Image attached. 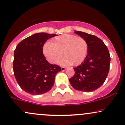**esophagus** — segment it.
I'll return each mask as SVG.
<instances>
[{
    "instance_id": "esophagus-1",
    "label": "esophagus",
    "mask_w": 125,
    "mask_h": 125,
    "mask_svg": "<svg viewBox=\"0 0 125 125\" xmlns=\"http://www.w3.org/2000/svg\"><path fill=\"white\" fill-rule=\"evenodd\" d=\"M66 67H61V70H62V71H64V70H66Z\"/></svg>"
}]
</instances>
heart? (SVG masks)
<instances>
[{
    "label": "heart",
    "instance_id": "1",
    "mask_svg": "<svg viewBox=\"0 0 125 125\" xmlns=\"http://www.w3.org/2000/svg\"><path fill=\"white\" fill-rule=\"evenodd\" d=\"M88 51V43L84 38L72 34H64L55 37L51 43H46L43 52L51 63L61 61L63 65H79L85 60Z\"/></svg>",
    "mask_w": 125,
    "mask_h": 125
}]
</instances>
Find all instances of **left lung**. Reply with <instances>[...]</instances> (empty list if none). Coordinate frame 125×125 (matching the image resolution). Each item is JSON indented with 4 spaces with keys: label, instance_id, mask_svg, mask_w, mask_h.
<instances>
[{
    "label": "left lung",
    "instance_id": "left-lung-1",
    "mask_svg": "<svg viewBox=\"0 0 125 125\" xmlns=\"http://www.w3.org/2000/svg\"><path fill=\"white\" fill-rule=\"evenodd\" d=\"M74 32L86 40L88 51L83 62L74 68L75 74L69 82L76 90L94 91L103 84L107 77L111 61L109 52L103 41L96 36L82 31Z\"/></svg>",
    "mask_w": 125,
    "mask_h": 125
}]
</instances>
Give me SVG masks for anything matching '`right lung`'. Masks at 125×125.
<instances>
[{
    "instance_id": "right-lung-1",
    "label": "right lung",
    "mask_w": 125,
    "mask_h": 125,
    "mask_svg": "<svg viewBox=\"0 0 125 125\" xmlns=\"http://www.w3.org/2000/svg\"><path fill=\"white\" fill-rule=\"evenodd\" d=\"M56 36L44 32L37 33L20 42L14 52L13 71L22 90L32 95L49 91L55 83V76L61 67L49 63L43 54L44 43Z\"/></svg>"
}]
</instances>
